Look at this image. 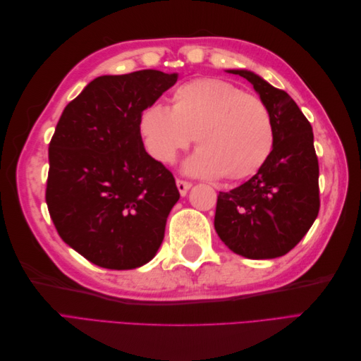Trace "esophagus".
Here are the masks:
<instances>
[{"label": "esophagus", "instance_id": "obj_1", "mask_svg": "<svg viewBox=\"0 0 361 361\" xmlns=\"http://www.w3.org/2000/svg\"><path fill=\"white\" fill-rule=\"evenodd\" d=\"M176 185H178V190H179V192H180V195H187V192H188V190L191 188V182H188V180H183V179H178L176 180Z\"/></svg>", "mask_w": 361, "mask_h": 361}]
</instances>
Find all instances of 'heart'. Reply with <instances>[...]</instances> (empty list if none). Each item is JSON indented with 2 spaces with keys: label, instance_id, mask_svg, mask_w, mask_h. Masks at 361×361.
<instances>
[{
  "label": "heart",
  "instance_id": "1",
  "mask_svg": "<svg viewBox=\"0 0 361 361\" xmlns=\"http://www.w3.org/2000/svg\"><path fill=\"white\" fill-rule=\"evenodd\" d=\"M147 154L170 164L195 138L197 150L187 170L202 176L243 180L256 174L274 146V126L259 96L218 80L199 78L180 84L171 106L152 104L138 117Z\"/></svg>",
  "mask_w": 361,
  "mask_h": 361
}]
</instances>
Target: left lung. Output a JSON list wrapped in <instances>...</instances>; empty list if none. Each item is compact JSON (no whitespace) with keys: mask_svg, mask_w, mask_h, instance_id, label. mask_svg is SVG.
<instances>
[{"mask_svg":"<svg viewBox=\"0 0 361 361\" xmlns=\"http://www.w3.org/2000/svg\"><path fill=\"white\" fill-rule=\"evenodd\" d=\"M253 84L268 106L274 146L265 166L216 199L214 226L233 253L248 259L286 255L319 212V164L312 125L292 97L250 71H228Z\"/></svg>","mask_w":361,"mask_h":361,"instance_id":"1","label":"left lung"}]
</instances>
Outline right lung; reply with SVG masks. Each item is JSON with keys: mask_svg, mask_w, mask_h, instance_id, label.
I'll return each mask as SVG.
<instances>
[{"mask_svg": "<svg viewBox=\"0 0 361 361\" xmlns=\"http://www.w3.org/2000/svg\"><path fill=\"white\" fill-rule=\"evenodd\" d=\"M146 69L97 76L68 104L49 143L47 204L60 238L92 264L133 269L154 259L180 194L143 145L138 117L176 84Z\"/></svg>", "mask_w": 361, "mask_h": 361, "instance_id": "right-lung-1", "label": "right lung"}]
</instances>
